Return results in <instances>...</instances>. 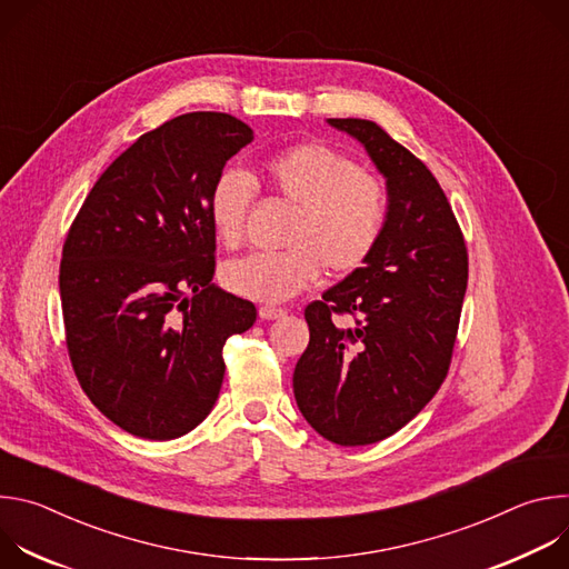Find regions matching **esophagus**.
I'll use <instances>...</instances> for the list:
<instances>
[{"mask_svg": "<svg viewBox=\"0 0 569 569\" xmlns=\"http://www.w3.org/2000/svg\"><path fill=\"white\" fill-rule=\"evenodd\" d=\"M283 315H286L283 308H274V306H261V308H259V317H261V319H279V317H283Z\"/></svg>", "mask_w": 569, "mask_h": 569, "instance_id": "1", "label": "esophagus"}]
</instances>
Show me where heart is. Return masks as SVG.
<instances>
[{"label":"heart","instance_id":"heart-1","mask_svg":"<svg viewBox=\"0 0 569 569\" xmlns=\"http://www.w3.org/2000/svg\"><path fill=\"white\" fill-rule=\"evenodd\" d=\"M268 187L297 207L283 252H254L222 266L227 290L266 303L310 288L321 270L347 277L373 254L387 222L382 184L347 152L303 141L263 161ZM254 198V180L240 169L222 171L209 193V220L224 248H238Z\"/></svg>","mask_w":569,"mask_h":569}]
</instances>
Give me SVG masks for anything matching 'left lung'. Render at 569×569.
Here are the masks:
<instances>
[{
  "instance_id": "obj_1",
  "label": "left lung",
  "mask_w": 569,
  "mask_h": 569,
  "mask_svg": "<svg viewBox=\"0 0 569 569\" xmlns=\"http://www.w3.org/2000/svg\"><path fill=\"white\" fill-rule=\"evenodd\" d=\"M387 180V222L369 261L306 306L310 342L292 387L303 419L338 446H369L408 426L448 376L468 283V252L437 178L367 119H329ZM336 313H351L347 330Z\"/></svg>"
}]
</instances>
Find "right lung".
Here are the masks:
<instances>
[{
    "label": "right lung",
    "instance_id": "add662e5",
    "mask_svg": "<svg viewBox=\"0 0 569 569\" xmlns=\"http://www.w3.org/2000/svg\"><path fill=\"white\" fill-rule=\"evenodd\" d=\"M254 139L224 112H189L141 134L97 180L60 261L73 373L121 430L169 441L207 419L227 338L257 321L252 301L211 283L209 193Z\"/></svg>",
    "mask_w": 569,
    "mask_h": 569
}]
</instances>
